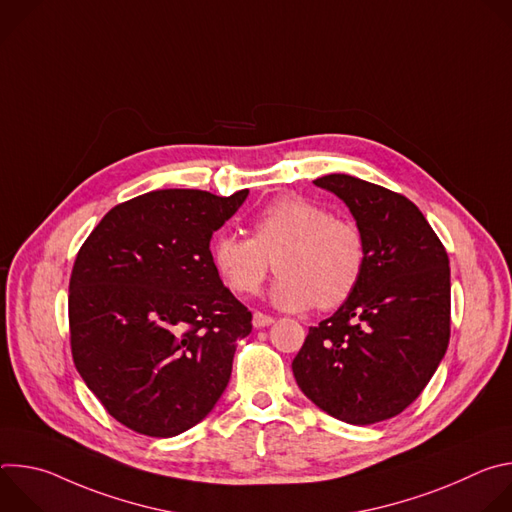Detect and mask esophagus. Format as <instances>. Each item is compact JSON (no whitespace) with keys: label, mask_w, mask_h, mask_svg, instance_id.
Here are the masks:
<instances>
[{"label":"esophagus","mask_w":512,"mask_h":512,"mask_svg":"<svg viewBox=\"0 0 512 512\" xmlns=\"http://www.w3.org/2000/svg\"><path fill=\"white\" fill-rule=\"evenodd\" d=\"M269 324H273V316H267V314H263V312H255V314H253V326H255V328H265V326H269Z\"/></svg>","instance_id":"obj_1"}]
</instances>
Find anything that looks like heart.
Returning a JSON list of instances; mask_svg holds the SVG:
<instances>
[{
  "mask_svg": "<svg viewBox=\"0 0 512 512\" xmlns=\"http://www.w3.org/2000/svg\"><path fill=\"white\" fill-rule=\"evenodd\" d=\"M253 237L225 231L210 247L212 263L235 294H255L271 261L279 277L271 300L283 310H306L314 304L332 310L356 289L367 245L360 227L304 196L287 194L257 212Z\"/></svg>",
  "mask_w": 512,
  "mask_h": 512,
  "instance_id": "obj_1",
  "label": "heart"
}]
</instances>
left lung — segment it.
Segmentation results:
<instances>
[{
    "label": "left lung",
    "mask_w": 512,
    "mask_h": 512,
    "mask_svg": "<svg viewBox=\"0 0 512 512\" xmlns=\"http://www.w3.org/2000/svg\"><path fill=\"white\" fill-rule=\"evenodd\" d=\"M350 208L367 245L352 296L291 362L304 395L328 415L371 425L405 411L450 342V259L403 194L348 174L314 180Z\"/></svg>",
    "instance_id": "left-lung-1"
}]
</instances>
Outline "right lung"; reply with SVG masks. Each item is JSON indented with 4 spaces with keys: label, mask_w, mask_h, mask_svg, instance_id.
Returning <instances> with one entry per match:
<instances>
[{
    "label": "right lung",
    "mask_w": 512,
    "mask_h": 512,
    "mask_svg": "<svg viewBox=\"0 0 512 512\" xmlns=\"http://www.w3.org/2000/svg\"><path fill=\"white\" fill-rule=\"evenodd\" d=\"M249 190H154L111 208L68 283L75 367L107 413L135 433L178 435L221 399L251 312L223 285L212 233Z\"/></svg>",
    "instance_id": "add662e5"
}]
</instances>
